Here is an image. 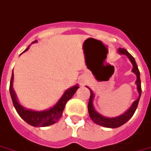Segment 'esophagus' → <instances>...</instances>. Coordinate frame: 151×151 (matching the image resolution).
I'll return each mask as SVG.
<instances>
[{"label":"esophagus","instance_id":"34e87169","mask_svg":"<svg viewBox=\"0 0 151 151\" xmlns=\"http://www.w3.org/2000/svg\"><path fill=\"white\" fill-rule=\"evenodd\" d=\"M83 81H81V83H82V84H83Z\"/></svg>","mask_w":151,"mask_h":151}]
</instances>
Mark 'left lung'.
Here are the masks:
<instances>
[{
  "label": "left lung",
  "mask_w": 151,
  "mask_h": 151,
  "mask_svg": "<svg viewBox=\"0 0 151 151\" xmlns=\"http://www.w3.org/2000/svg\"><path fill=\"white\" fill-rule=\"evenodd\" d=\"M117 53L119 55H123L127 56L132 63V65H133L132 72L137 76V80H136L135 83L136 86H137V90L138 92V98L134 101V103H132V105L129 107V109L123 113H122L121 115L115 116V117H109V116H105L102 115L99 112H97L96 110L95 107H94V104H93L95 94H94L93 91L89 87L86 86L90 90V98H89V104H88V110H89V116H90L91 119L95 123L107 128L119 127L127 123L133 116V115L135 113L136 109L137 108L139 101H140V96H141V83H140V71L138 69L137 65L136 63L135 59L124 48H119L117 51Z\"/></svg>",
  "instance_id": "left-lung-1"
}]
</instances>
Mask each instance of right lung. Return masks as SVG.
Returning a JSON list of instances; mask_svg holds the SVG:
<instances>
[{
  "mask_svg": "<svg viewBox=\"0 0 151 151\" xmlns=\"http://www.w3.org/2000/svg\"><path fill=\"white\" fill-rule=\"evenodd\" d=\"M38 41L35 40V41H34L32 42V44L36 43ZM30 45L22 53L28 51L30 48ZM13 82L14 73L12 71V76H11V82H10L9 89L14 106L16 111L19 114L20 116L26 123H28L31 126H33V127H48V126L52 125L57 121H58L59 119L62 117V113H63V110H64L67 102L73 96V95L76 93L77 89L79 88L78 84L75 85L73 86L68 88V89L65 91L60 99L57 101V103L54 106H52V107L48 108V109H43V110H34V109L26 108V107H24L20 103L15 92L14 90Z\"/></svg>",
  "mask_w": 151,
  "mask_h": 151,
  "instance_id": "obj_1",
  "label": "right lung"
}]
</instances>
